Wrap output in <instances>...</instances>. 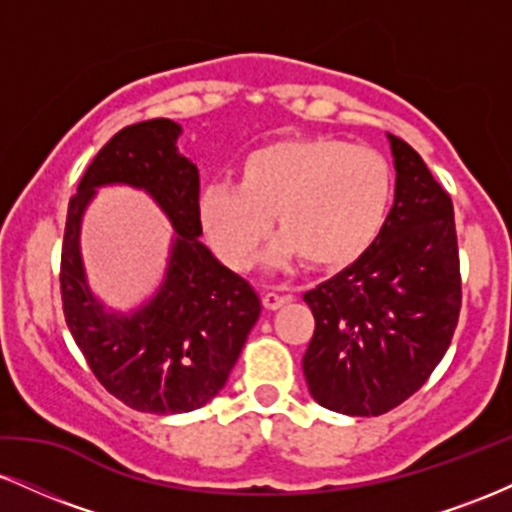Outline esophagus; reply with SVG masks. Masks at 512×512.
I'll list each match as a JSON object with an SVG mask.
<instances>
[{"label":"esophagus","mask_w":512,"mask_h":512,"mask_svg":"<svg viewBox=\"0 0 512 512\" xmlns=\"http://www.w3.org/2000/svg\"><path fill=\"white\" fill-rule=\"evenodd\" d=\"M289 301H291V296H281V293H274V291L264 293V296H262V303H264V308H267V310L281 308V305H286Z\"/></svg>","instance_id":"esophagus-1"}]
</instances>
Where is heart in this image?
<instances>
[{
	"label": "heart",
	"mask_w": 512,
	"mask_h": 512,
	"mask_svg": "<svg viewBox=\"0 0 512 512\" xmlns=\"http://www.w3.org/2000/svg\"><path fill=\"white\" fill-rule=\"evenodd\" d=\"M390 204L392 168L380 151L303 137L245 156L238 187L211 182L197 214L211 248L238 272L260 260L269 216L281 233L276 260L301 255L315 269H337L373 245Z\"/></svg>",
	"instance_id": "b5f03b06"
}]
</instances>
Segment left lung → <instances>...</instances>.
Instances as JSON below:
<instances>
[{"label": "left lung", "mask_w": 512, "mask_h": 512, "mask_svg": "<svg viewBox=\"0 0 512 512\" xmlns=\"http://www.w3.org/2000/svg\"><path fill=\"white\" fill-rule=\"evenodd\" d=\"M395 204L354 264L303 296L315 332L303 356L325 409L380 416L431 378L462 308L455 209L424 158L390 134Z\"/></svg>", "instance_id": "obj_1"}]
</instances>
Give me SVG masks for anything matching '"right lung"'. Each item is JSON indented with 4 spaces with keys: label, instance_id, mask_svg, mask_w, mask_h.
<instances>
[{
    "label": "right lung",
    "instance_id": "obj_1",
    "mask_svg": "<svg viewBox=\"0 0 512 512\" xmlns=\"http://www.w3.org/2000/svg\"><path fill=\"white\" fill-rule=\"evenodd\" d=\"M178 137L180 125L166 117L120 129L69 199L62 240L60 293L69 332L98 383L146 414L192 411L219 395L262 310L248 281L199 243V170L178 154ZM110 181L149 191L179 233L167 284L132 318L105 314L80 269V214L92 190Z\"/></svg>",
    "mask_w": 512,
    "mask_h": 512
}]
</instances>
